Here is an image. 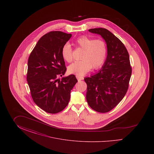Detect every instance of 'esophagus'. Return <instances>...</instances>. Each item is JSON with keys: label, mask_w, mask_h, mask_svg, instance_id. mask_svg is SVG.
Returning <instances> with one entry per match:
<instances>
[{"label": "esophagus", "mask_w": 154, "mask_h": 154, "mask_svg": "<svg viewBox=\"0 0 154 154\" xmlns=\"http://www.w3.org/2000/svg\"><path fill=\"white\" fill-rule=\"evenodd\" d=\"M76 78L77 79L78 81H81L84 80V77L82 76H80V75H76Z\"/></svg>", "instance_id": "1"}]
</instances>
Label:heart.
Returning <instances> with one entry per match:
<instances>
[{
    "instance_id": "1",
    "label": "heart",
    "mask_w": 154,
    "mask_h": 154,
    "mask_svg": "<svg viewBox=\"0 0 154 154\" xmlns=\"http://www.w3.org/2000/svg\"><path fill=\"white\" fill-rule=\"evenodd\" d=\"M75 44L84 52L81 56V60L75 61L69 66V73L83 75L92 67L97 69L104 65L108 53L107 46L104 40L81 36L75 40ZM61 54L66 62H71L73 60V49L70 44L68 43L64 44L62 47Z\"/></svg>"
}]
</instances>
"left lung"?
I'll return each instance as SVG.
<instances>
[{
  "label": "left lung",
  "mask_w": 154,
  "mask_h": 154,
  "mask_svg": "<svg viewBox=\"0 0 154 154\" xmlns=\"http://www.w3.org/2000/svg\"><path fill=\"white\" fill-rule=\"evenodd\" d=\"M88 30L101 35L107 46V57L102 70L84 79L89 106L97 112L105 113L117 106L126 95L132 67L128 50L117 37L102 28Z\"/></svg>",
  "instance_id": "left-lung-1"
}]
</instances>
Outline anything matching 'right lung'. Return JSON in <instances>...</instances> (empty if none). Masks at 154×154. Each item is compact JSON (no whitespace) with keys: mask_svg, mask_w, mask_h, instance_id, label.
I'll list each match as a JSON object with an SVG mask.
<instances>
[{"mask_svg":"<svg viewBox=\"0 0 154 154\" xmlns=\"http://www.w3.org/2000/svg\"><path fill=\"white\" fill-rule=\"evenodd\" d=\"M71 34L51 31L42 37L30 54L26 79L33 102L50 114L63 110L77 80L74 74L63 77L66 67L61 54L62 46Z\"/></svg>","mask_w":154,"mask_h":154,"instance_id":"right-lung-1","label":"right lung"}]
</instances>
